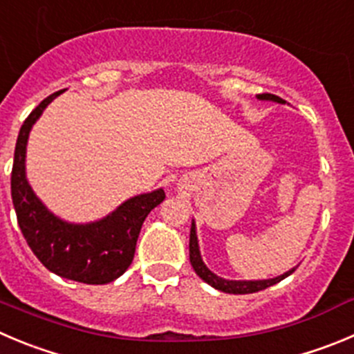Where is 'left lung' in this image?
<instances>
[{
  "label": "left lung",
  "instance_id": "1",
  "mask_svg": "<svg viewBox=\"0 0 354 354\" xmlns=\"http://www.w3.org/2000/svg\"><path fill=\"white\" fill-rule=\"evenodd\" d=\"M257 99L260 101H272V102H279V104H285V99L277 97L274 94H259ZM197 227L196 222L192 220V229H190V244H188V250H190V263H192L194 270H196L197 276L206 281L207 285H211L213 288L220 290V292H225V293H236V295H243V293H255L260 292V290H266L269 286L276 285V283L283 281L285 277H288L290 274H293V269L286 270L285 274L281 276H276L272 279H253V281H244V279H225V277H220L216 276L214 272H211L209 269L206 267V263L203 262V257H201V250H199V239H197Z\"/></svg>",
  "mask_w": 354,
  "mask_h": 354
}]
</instances>
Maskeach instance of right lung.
Instances as JSON below:
<instances>
[{
	"mask_svg": "<svg viewBox=\"0 0 354 354\" xmlns=\"http://www.w3.org/2000/svg\"><path fill=\"white\" fill-rule=\"evenodd\" d=\"M62 92L43 99L19 131L12 167L13 207L24 239L50 272L85 285H106L129 269L145 218L166 199V194L157 188L131 197L95 222L71 223L55 216L29 185L26 148L32 125Z\"/></svg>",
	"mask_w": 354,
	"mask_h": 354,
	"instance_id": "add662e5",
	"label": "right lung"
}]
</instances>
